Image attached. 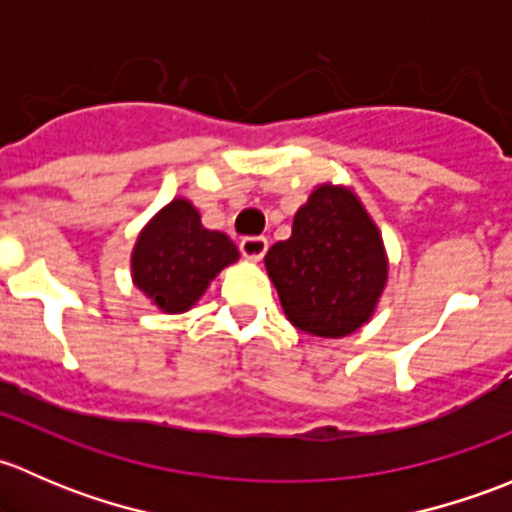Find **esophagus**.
Masks as SVG:
<instances>
[{
	"instance_id": "34e87169",
	"label": "esophagus",
	"mask_w": 512,
	"mask_h": 512,
	"mask_svg": "<svg viewBox=\"0 0 512 512\" xmlns=\"http://www.w3.org/2000/svg\"><path fill=\"white\" fill-rule=\"evenodd\" d=\"M240 252L247 257V260H262L267 252V237H262V235L242 237Z\"/></svg>"
}]
</instances>
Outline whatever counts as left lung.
Listing matches in <instances>:
<instances>
[{"instance_id": "left-lung-1", "label": "left lung", "mask_w": 512, "mask_h": 512, "mask_svg": "<svg viewBox=\"0 0 512 512\" xmlns=\"http://www.w3.org/2000/svg\"><path fill=\"white\" fill-rule=\"evenodd\" d=\"M287 319L314 337H347L374 312L386 285L376 225L354 193L322 185L297 210L289 240L265 257Z\"/></svg>"}]
</instances>
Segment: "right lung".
Listing matches in <instances>:
<instances>
[{"mask_svg": "<svg viewBox=\"0 0 512 512\" xmlns=\"http://www.w3.org/2000/svg\"><path fill=\"white\" fill-rule=\"evenodd\" d=\"M235 260L237 247L230 237L205 230L188 200H173L138 237L133 280L160 309L185 312Z\"/></svg>", "mask_w": 512, "mask_h": 512, "instance_id": "right-lung-1", "label": "right lung"}]
</instances>
